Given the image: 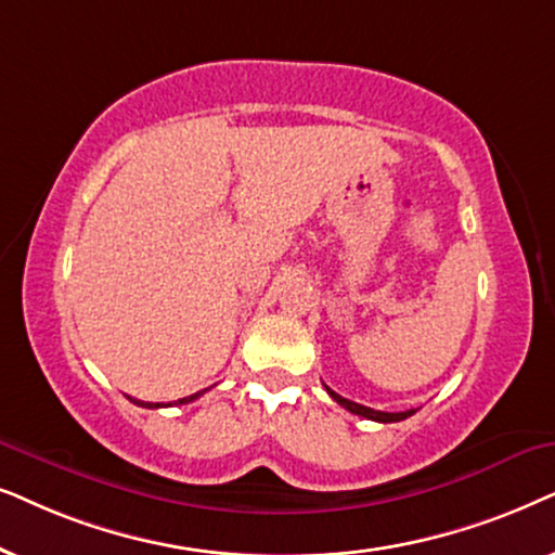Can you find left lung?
Returning a JSON list of instances; mask_svg holds the SVG:
<instances>
[{"label":"left lung","instance_id":"left-lung-1","mask_svg":"<svg viewBox=\"0 0 555 555\" xmlns=\"http://www.w3.org/2000/svg\"><path fill=\"white\" fill-rule=\"evenodd\" d=\"M324 388H327V386H324ZM327 393L332 396V401H337L339 405H343V409H347L350 413H358V416H363V418L378 421V424H393V421H403V418H409V416H413V413H416L413 409H411V411H398V413L375 411V409H367V405H360V403H354V401H347V398L335 393V390H332V388H327Z\"/></svg>","mask_w":555,"mask_h":555}]
</instances>
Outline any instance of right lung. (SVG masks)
I'll list each match as a JSON object with an SVG mask.
<instances>
[{"label":"right lung","mask_w":555,"mask_h":555,"mask_svg":"<svg viewBox=\"0 0 555 555\" xmlns=\"http://www.w3.org/2000/svg\"><path fill=\"white\" fill-rule=\"evenodd\" d=\"M208 390V388H205ZM205 390H197V393H192V396H188V398H180V401H175V405H182V403H190V401H195V398H201ZM129 401H134L137 405H142V409H162V403H146V401H137V398H129ZM165 405H172V403H165Z\"/></svg>","instance_id":"obj_1"}]
</instances>
